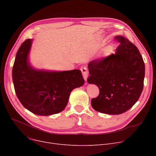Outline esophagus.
<instances>
[{
  "label": "esophagus",
  "mask_w": 156,
  "mask_h": 156,
  "mask_svg": "<svg viewBox=\"0 0 156 156\" xmlns=\"http://www.w3.org/2000/svg\"><path fill=\"white\" fill-rule=\"evenodd\" d=\"M81 73H82V75H83V78L86 81L87 79V77H88V71H87V68L84 67V66L81 67Z\"/></svg>",
  "instance_id": "obj_1"
}]
</instances>
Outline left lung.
<instances>
[{
  "label": "left lung",
  "instance_id": "obj_1",
  "mask_svg": "<svg viewBox=\"0 0 156 156\" xmlns=\"http://www.w3.org/2000/svg\"><path fill=\"white\" fill-rule=\"evenodd\" d=\"M115 54L92 61L88 65V83L96 85L99 95L91 101L97 111L122 114L137 102L144 87L145 64L137 47L122 36Z\"/></svg>",
  "mask_w": 156,
  "mask_h": 156
}]
</instances>
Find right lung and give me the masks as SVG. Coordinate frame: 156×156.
I'll use <instances>...</instances> for the list:
<instances>
[{
	"label": "right lung",
	"mask_w": 156,
	"mask_h": 156,
	"mask_svg": "<svg viewBox=\"0 0 156 156\" xmlns=\"http://www.w3.org/2000/svg\"><path fill=\"white\" fill-rule=\"evenodd\" d=\"M32 39L21 44L12 68L16 95L24 108L37 115L48 116L62 111L71 92L85 81L80 70L47 71L33 68L28 61Z\"/></svg>",
	"instance_id": "obj_1"
}]
</instances>
